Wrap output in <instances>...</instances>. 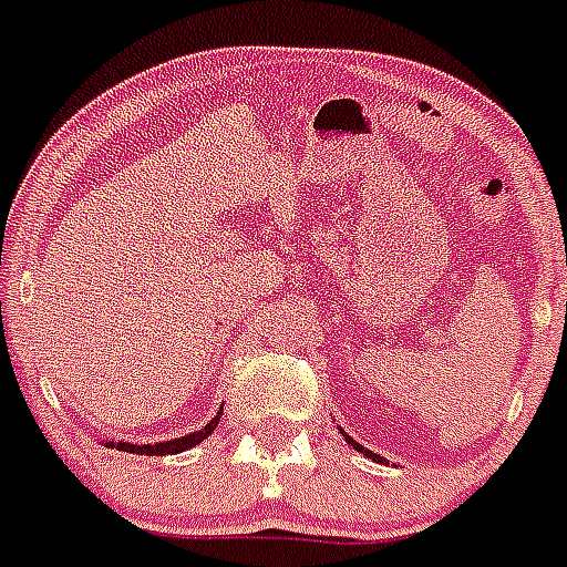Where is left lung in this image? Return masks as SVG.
<instances>
[{
    "mask_svg": "<svg viewBox=\"0 0 567 567\" xmlns=\"http://www.w3.org/2000/svg\"><path fill=\"white\" fill-rule=\"evenodd\" d=\"M343 437H346V440H349V443H352V445H354V449H358V452H363V454H365V457H372V460H383V457H378V454H372V452H365L363 445H360V443H354V440H352V437H349V434H343Z\"/></svg>",
    "mask_w": 567,
    "mask_h": 567,
    "instance_id": "1",
    "label": "left lung"
}]
</instances>
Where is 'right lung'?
<instances>
[{"mask_svg": "<svg viewBox=\"0 0 567 567\" xmlns=\"http://www.w3.org/2000/svg\"><path fill=\"white\" fill-rule=\"evenodd\" d=\"M224 409H218V414H215L213 420H209L204 429H198V432L187 434V437H175V440H167V443H155V445H133V443H107L110 449H122V452H130V454H147V457H164V454H178V452H187V449H193V445L204 443V440L209 437V434L215 432V425H218V420H221Z\"/></svg>", "mask_w": 567, "mask_h": 567, "instance_id": "obj_1", "label": "right lung"}]
</instances>
